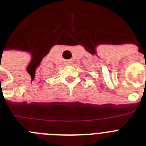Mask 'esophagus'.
<instances>
[{"label": "esophagus", "mask_w": 146, "mask_h": 146, "mask_svg": "<svg viewBox=\"0 0 146 146\" xmlns=\"http://www.w3.org/2000/svg\"><path fill=\"white\" fill-rule=\"evenodd\" d=\"M67 64H71V61H68V62H67Z\"/></svg>", "instance_id": "esophagus-1"}]
</instances>
